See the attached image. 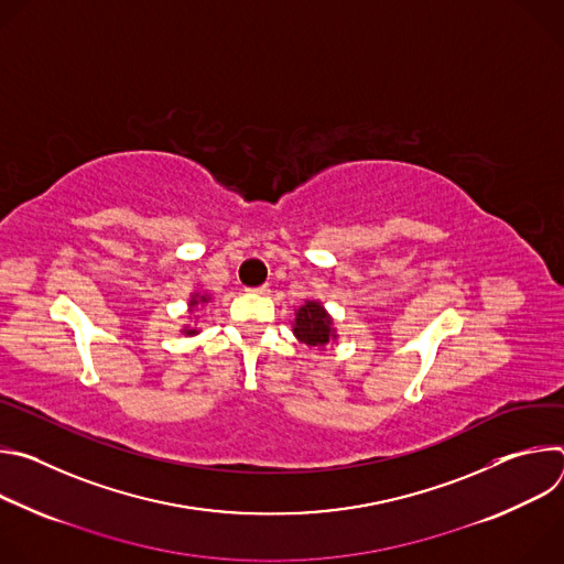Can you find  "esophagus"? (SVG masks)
Wrapping results in <instances>:
<instances>
[{"label":"esophagus","instance_id":"34e87169","mask_svg":"<svg viewBox=\"0 0 564 564\" xmlns=\"http://www.w3.org/2000/svg\"><path fill=\"white\" fill-rule=\"evenodd\" d=\"M248 292H252V294H268L270 285L263 283V285H257V288H248Z\"/></svg>","mask_w":564,"mask_h":564}]
</instances>
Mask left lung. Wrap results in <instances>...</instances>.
Here are the masks:
<instances>
[{"instance_id":"1","label":"left lung","mask_w":564,"mask_h":564,"mask_svg":"<svg viewBox=\"0 0 564 564\" xmlns=\"http://www.w3.org/2000/svg\"><path fill=\"white\" fill-rule=\"evenodd\" d=\"M294 335L299 341L307 346H326L330 339H335L333 318L326 314L324 305L316 301H305V305L299 307L296 321H294Z\"/></svg>"}]
</instances>
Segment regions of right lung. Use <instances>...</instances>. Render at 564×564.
<instances>
[{"instance_id": "right-lung-1", "label": "right lung", "mask_w": 564, "mask_h": 564, "mask_svg": "<svg viewBox=\"0 0 564 564\" xmlns=\"http://www.w3.org/2000/svg\"><path fill=\"white\" fill-rule=\"evenodd\" d=\"M198 303H207V294H203V296H200V294H194V296H192V301H189V310H194ZM183 333H185L187 337H192V335H196L198 330H194V328L185 326V330H183Z\"/></svg>"}]
</instances>
